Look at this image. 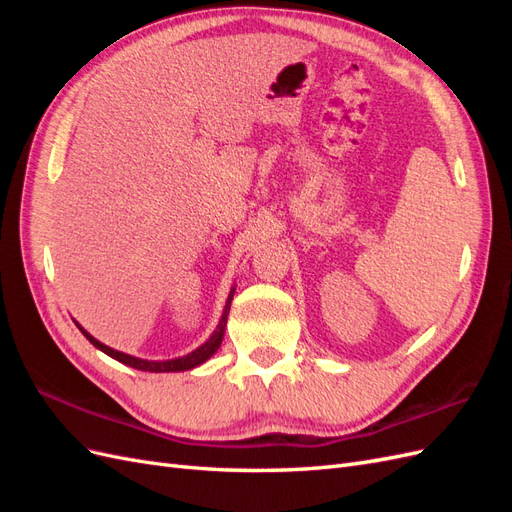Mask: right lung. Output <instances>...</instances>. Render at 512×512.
I'll return each instance as SVG.
<instances>
[{
    "mask_svg": "<svg viewBox=\"0 0 512 512\" xmlns=\"http://www.w3.org/2000/svg\"><path fill=\"white\" fill-rule=\"evenodd\" d=\"M232 294H235V290H230L226 307H224V314H222V320H220V324H218V329L213 331V335L207 339V342H205L203 346H200V348H196L194 352L181 356V359H173V361H143V359H136V356L123 354V352H117V350H113V348H108V346L100 344L98 339L91 337L83 327H79V329H81V333L89 339L91 344H94L96 348H100L104 354L113 356V359H117V361L123 363V365H130V367L141 369V371H156V374H158V371H185V369H192V367H196V365H200V363H205L213 352H218V348H220V344H222V337H224V329H226V320H228V312H230Z\"/></svg>",
    "mask_w": 512,
    "mask_h": 512,
    "instance_id": "right-lung-1",
    "label": "right lung"
}]
</instances>
